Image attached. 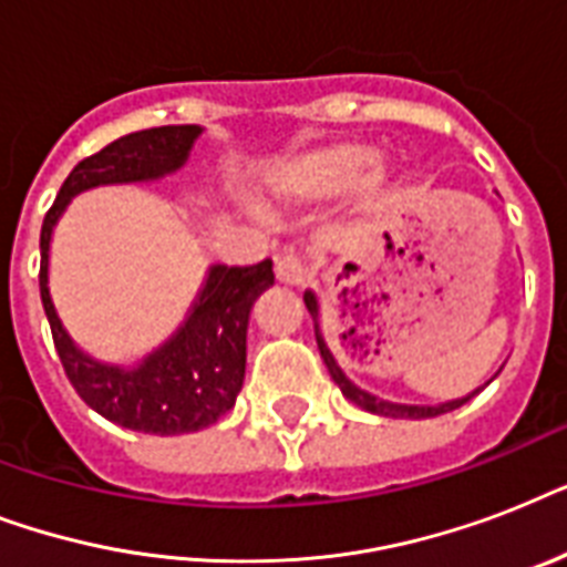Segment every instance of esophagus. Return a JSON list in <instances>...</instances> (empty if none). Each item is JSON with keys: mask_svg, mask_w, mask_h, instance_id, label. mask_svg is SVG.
<instances>
[{"mask_svg": "<svg viewBox=\"0 0 567 567\" xmlns=\"http://www.w3.org/2000/svg\"><path fill=\"white\" fill-rule=\"evenodd\" d=\"M276 279L282 285H302L309 279V265L300 256H282L276 258Z\"/></svg>", "mask_w": 567, "mask_h": 567, "instance_id": "obj_1", "label": "esophagus"}]
</instances>
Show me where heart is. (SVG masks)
Returning <instances> with one entry per match:
<instances>
[{
  "instance_id": "b5f03b06",
  "label": "heart",
  "mask_w": 567,
  "mask_h": 567,
  "mask_svg": "<svg viewBox=\"0 0 567 567\" xmlns=\"http://www.w3.org/2000/svg\"><path fill=\"white\" fill-rule=\"evenodd\" d=\"M371 162L373 150L359 141L315 146L276 167L270 176V196L282 205L323 203L344 194Z\"/></svg>"
}]
</instances>
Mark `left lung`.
Masks as SVG:
<instances>
[{
    "mask_svg": "<svg viewBox=\"0 0 567 567\" xmlns=\"http://www.w3.org/2000/svg\"><path fill=\"white\" fill-rule=\"evenodd\" d=\"M306 309H309L311 320H315V338H318V350L320 355H323V362H327L329 368V377L336 379V385L341 388V394L347 396V400H353L359 409H364V412L371 414H382V417H409V421H421V417H435V414H444L450 412V409H458L462 403H467L471 396H476L480 391H474V394L462 396V400H453V403H441V405H400V403H385V400H379V396H371L368 391H362V388H355L350 379L344 377V371L338 368L336 355L329 353L327 341H323V336H320V327H318V300H315V293L306 291Z\"/></svg>",
    "mask_w": 567,
    "mask_h": 567,
    "instance_id": "left-lung-1",
    "label": "left lung"
}]
</instances>
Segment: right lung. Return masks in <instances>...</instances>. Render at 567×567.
I'll list each match as a JSON object with an SVG mask.
<instances>
[{
    "label": "right lung",
    "instance_id": "obj_1",
    "mask_svg": "<svg viewBox=\"0 0 567 567\" xmlns=\"http://www.w3.org/2000/svg\"><path fill=\"white\" fill-rule=\"evenodd\" d=\"M199 126H158L117 137L66 176L40 229V300L58 359L75 394L105 421L150 435H182L212 426L235 405L247 368V323L258 293L274 285V261L212 267L185 327L132 371L109 368L75 350L47 288L49 238L70 196L114 182L158 179L185 164Z\"/></svg>",
    "mask_w": 567,
    "mask_h": 567
}]
</instances>
